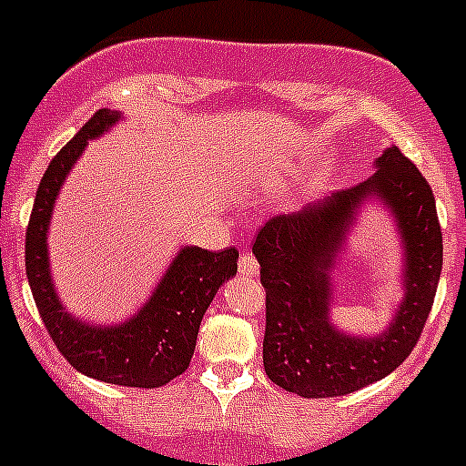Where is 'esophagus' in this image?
<instances>
[{
    "mask_svg": "<svg viewBox=\"0 0 466 466\" xmlns=\"http://www.w3.org/2000/svg\"><path fill=\"white\" fill-rule=\"evenodd\" d=\"M238 272H241L243 277H257L259 275V263L252 255H241V259H238Z\"/></svg>",
    "mask_w": 466,
    "mask_h": 466,
    "instance_id": "34e87169",
    "label": "esophagus"
}]
</instances>
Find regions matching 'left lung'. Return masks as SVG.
Wrapping results in <instances>:
<instances>
[{
  "label": "left lung",
  "instance_id": "obj_1",
  "mask_svg": "<svg viewBox=\"0 0 466 466\" xmlns=\"http://www.w3.org/2000/svg\"><path fill=\"white\" fill-rule=\"evenodd\" d=\"M372 177L336 191L261 228L252 252L266 289L263 368L268 379L304 399L342 397L385 379L417 345L441 275V229L426 177L388 146ZM384 207L402 246V289L393 318L374 337L332 324V270L362 207Z\"/></svg>",
  "mask_w": 466,
  "mask_h": 466
}]
</instances>
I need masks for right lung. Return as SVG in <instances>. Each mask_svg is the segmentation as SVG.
<instances>
[{"instance_id":"1","label":"right lung","mask_w":466,"mask_h":466,"mask_svg":"<svg viewBox=\"0 0 466 466\" xmlns=\"http://www.w3.org/2000/svg\"><path fill=\"white\" fill-rule=\"evenodd\" d=\"M124 115L98 110L51 159L37 187L26 228V277L42 322L69 365L86 377L126 388H159L180 377L194 356L200 322L220 286L237 275L234 248L209 252L182 246L148 299L121 322L76 318L56 290L49 263V225L65 180L92 139L110 133Z\"/></svg>"}]
</instances>
